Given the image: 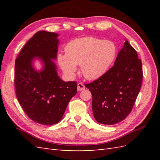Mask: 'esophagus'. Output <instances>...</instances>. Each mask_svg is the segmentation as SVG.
I'll return each mask as SVG.
<instances>
[{"label": "esophagus", "mask_w": 160, "mask_h": 160, "mask_svg": "<svg viewBox=\"0 0 160 160\" xmlns=\"http://www.w3.org/2000/svg\"><path fill=\"white\" fill-rule=\"evenodd\" d=\"M84 89H85V86H84L82 83L80 82V83L78 84V91L84 90Z\"/></svg>", "instance_id": "obj_1"}]
</instances>
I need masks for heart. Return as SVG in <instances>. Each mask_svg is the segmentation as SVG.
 <instances>
[{
    "label": "heart",
    "mask_w": 160,
    "mask_h": 160,
    "mask_svg": "<svg viewBox=\"0 0 160 160\" xmlns=\"http://www.w3.org/2000/svg\"><path fill=\"white\" fill-rule=\"evenodd\" d=\"M66 54H58V61L63 72L71 77L81 65L83 76L97 80L107 72L117 56V47L111 40L87 36L71 40L65 47Z\"/></svg>",
    "instance_id": "1"
}]
</instances>
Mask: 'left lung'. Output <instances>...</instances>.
Instances as JSON below:
<instances>
[{
    "label": "left lung",
    "instance_id": "left-lung-1",
    "mask_svg": "<svg viewBox=\"0 0 160 160\" xmlns=\"http://www.w3.org/2000/svg\"><path fill=\"white\" fill-rule=\"evenodd\" d=\"M142 77L141 60L126 40L113 67L103 76L85 84L92 95V110L96 121L111 125L127 118L140 91Z\"/></svg>",
    "mask_w": 160,
    "mask_h": 160
}]
</instances>
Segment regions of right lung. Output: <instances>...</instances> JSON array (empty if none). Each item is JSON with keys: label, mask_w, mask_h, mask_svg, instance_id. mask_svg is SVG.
<instances>
[{"label": "right lung", "mask_w": 160, "mask_h": 160, "mask_svg": "<svg viewBox=\"0 0 160 160\" xmlns=\"http://www.w3.org/2000/svg\"><path fill=\"white\" fill-rule=\"evenodd\" d=\"M58 33L39 31L30 38L15 62L14 84L19 104L37 123L52 125L62 119L70 100L77 93L76 82H64L58 75ZM35 59L42 68L37 70Z\"/></svg>", "instance_id": "right-lung-1"}]
</instances>
